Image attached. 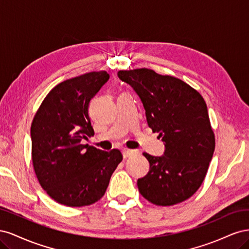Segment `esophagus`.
I'll use <instances>...</instances> for the list:
<instances>
[{
  "mask_svg": "<svg viewBox=\"0 0 249 249\" xmlns=\"http://www.w3.org/2000/svg\"><path fill=\"white\" fill-rule=\"evenodd\" d=\"M133 154H134L133 150H130V149H124V150H123V155H124V159H126V158H129V157L132 156Z\"/></svg>",
  "mask_w": 249,
  "mask_h": 249,
  "instance_id": "1",
  "label": "esophagus"
}]
</instances>
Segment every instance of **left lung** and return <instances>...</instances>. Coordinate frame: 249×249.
Returning <instances> with one entry per match:
<instances>
[{"label":"left lung","instance_id":"1","mask_svg":"<svg viewBox=\"0 0 249 249\" xmlns=\"http://www.w3.org/2000/svg\"><path fill=\"white\" fill-rule=\"evenodd\" d=\"M145 110L147 124L165 145L164 155L143 153L149 171L138 178L139 192L157 206H173L198 190L215 149L208 108L198 91L184 81L153 70L119 71Z\"/></svg>","mask_w":249,"mask_h":249}]
</instances>
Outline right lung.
I'll use <instances>...</instances> for the list:
<instances>
[{
  "label": "right lung",
  "mask_w": 249,
  "mask_h": 249,
  "mask_svg": "<svg viewBox=\"0 0 249 249\" xmlns=\"http://www.w3.org/2000/svg\"><path fill=\"white\" fill-rule=\"evenodd\" d=\"M107 71H91L61 82L46 96L31 124L32 162L42 189L67 207L100 200L112 173L123 161L110 152L81 144L94 135L89 102L109 80Z\"/></svg>",
  "instance_id": "add662e5"
}]
</instances>
